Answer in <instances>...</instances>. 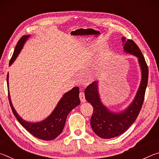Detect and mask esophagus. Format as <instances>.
Returning a JSON list of instances; mask_svg holds the SVG:
<instances>
[{
  "instance_id": "34e87169",
  "label": "esophagus",
  "mask_w": 159,
  "mask_h": 159,
  "mask_svg": "<svg viewBox=\"0 0 159 159\" xmlns=\"http://www.w3.org/2000/svg\"><path fill=\"white\" fill-rule=\"evenodd\" d=\"M79 98H80V102H81L82 103H83V102H85V95H84V93H83V92H80V94H79Z\"/></svg>"
}]
</instances>
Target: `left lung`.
Returning a JSON list of instances; mask_svg holds the SVG:
<instances>
[{
    "label": "left lung",
    "mask_w": 159,
    "mask_h": 159,
    "mask_svg": "<svg viewBox=\"0 0 159 159\" xmlns=\"http://www.w3.org/2000/svg\"><path fill=\"white\" fill-rule=\"evenodd\" d=\"M121 41L123 51L138 58L141 69L140 84L133 102L123 111H112L101 101L98 81L91 83L85 90V99L93 107V114L90 118L91 127L97 135L104 139L114 138L120 135L135 121L143 104L148 83L149 70L139 48L132 40L122 37Z\"/></svg>",
    "instance_id": "1"
}]
</instances>
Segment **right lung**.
<instances>
[{"label": "right lung", "instance_id": "1", "mask_svg": "<svg viewBox=\"0 0 159 159\" xmlns=\"http://www.w3.org/2000/svg\"><path fill=\"white\" fill-rule=\"evenodd\" d=\"M30 35L23 36L18 41L17 45L15 48L14 53L10 61L9 65L14 62V61L17 57L23 48L24 45L27 41ZM9 74L7 76V83L8 87V98L11 107L13 114L20 122V124L28 130L31 134L36 138L43 139V140H52L57 136L60 135L62 132L64 125H65L66 119L69 112L75 107L79 105L80 103L79 99V88L74 87L69 92L66 93L60 99V100L57 104V106L53 110L51 114L42 121L32 123L24 120L19 115L13 107L11 99H10L9 93Z\"/></svg>", "mask_w": 159, "mask_h": 159}]
</instances>
